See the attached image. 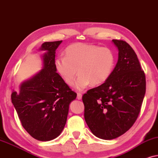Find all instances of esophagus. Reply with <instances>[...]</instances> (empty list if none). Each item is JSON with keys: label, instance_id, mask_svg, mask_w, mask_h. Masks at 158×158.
Returning <instances> with one entry per match:
<instances>
[{"label": "esophagus", "instance_id": "obj_1", "mask_svg": "<svg viewBox=\"0 0 158 158\" xmlns=\"http://www.w3.org/2000/svg\"><path fill=\"white\" fill-rule=\"evenodd\" d=\"M81 98H82V94H81V93H77V98L78 99V100H81Z\"/></svg>", "mask_w": 158, "mask_h": 158}]
</instances>
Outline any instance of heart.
Listing matches in <instances>:
<instances>
[{"instance_id":"1","label":"heart","mask_w":158,"mask_h":158,"mask_svg":"<svg viewBox=\"0 0 158 158\" xmlns=\"http://www.w3.org/2000/svg\"><path fill=\"white\" fill-rule=\"evenodd\" d=\"M114 66V54L109 48L81 43L68 46L65 57L55 60L56 71L68 85H72L77 73L79 75L75 83V88L79 91L86 89L90 84L99 86L106 82Z\"/></svg>"}]
</instances>
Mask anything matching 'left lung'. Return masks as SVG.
I'll return each mask as SVG.
<instances>
[{
	"mask_svg": "<svg viewBox=\"0 0 158 158\" xmlns=\"http://www.w3.org/2000/svg\"><path fill=\"white\" fill-rule=\"evenodd\" d=\"M118 62L106 82L82 97L85 119L97 137L110 140L131 128L140 112L146 80L137 56L127 43L113 40Z\"/></svg>",
	"mask_w": 158,
	"mask_h": 158,
	"instance_id": "obj_1",
	"label": "left lung"
}]
</instances>
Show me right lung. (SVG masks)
<instances>
[{
    "instance_id": "add662e5",
    "label": "right lung",
    "mask_w": 158,
    "mask_h": 158,
    "mask_svg": "<svg viewBox=\"0 0 158 158\" xmlns=\"http://www.w3.org/2000/svg\"><path fill=\"white\" fill-rule=\"evenodd\" d=\"M60 41L46 42L40 50L43 69L23 81L13 92L11 102L22 127L35 139L50 141L58 136L66 125L69 105L77 98L55 66L56 50Z\"/></svg>"
}]
</instances>
